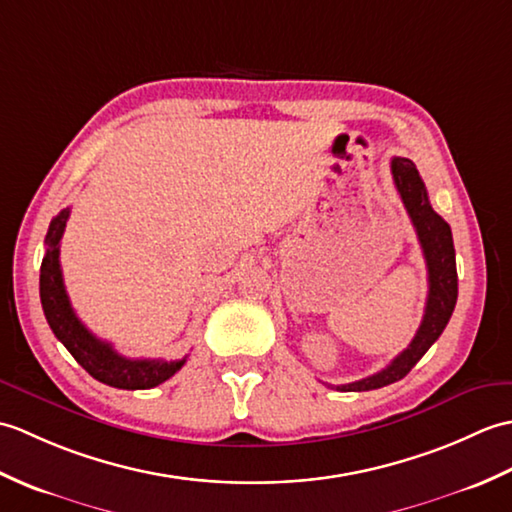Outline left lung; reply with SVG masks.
I'll return each mask as SVG.
<instances>
[{
  "mask_svg": "<svg viewBox=\"0 0 512 512\" xmlns=\"http://www.w3.org/2000/svg\"><path fill=\"white\" fill-rule=\"evenodd\" d=\"M391 176L400 193V200L411 217V224L416 228L418 242L422 246L424 262H427L429 275V295L424 306V317L420 328L413 336L407 350H402L394 361L378 374L367 376L356 383L339 385V391H369L396 383L405 378L411 367L427 354L429 347L438 341L442 330L453 314L455 301H458V270H455V248L451 226L431 209L427 189L416 165L409 158H391Z\"/></svg>",
  "mask_w": 512,
  "mask_h": 512,
  "instance_id": "8db88e82",
  "label": "left lung"
}]
</instances>
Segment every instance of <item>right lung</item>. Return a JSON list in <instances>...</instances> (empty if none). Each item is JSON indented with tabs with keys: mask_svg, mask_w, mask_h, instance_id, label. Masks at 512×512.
<instances>
[{
	"mask_svg": "<svg viewBox=\"0 0 512 512\" xmlns=\"http://www.w3.org/2000/svg\"><path fill=\"white\" fill-rule=\"evenodd\" d=\"M68 217L70 209H63L50 222L46 235V255H43L41 262L39 295L50 330L65 345V350L74 356V361L92 378L99 380V383L116 389H151L165 383L167 378H171L184 363H187V358H180V361H162V358H125L118 354L110 343L96 339L74 314L70 306V297L63 286L59 262L61 237Z\"/></svg>",
	"mask_w": 512,
	"mask_h": 512,
	"instance_id": "add662e5",
	"label": "right lung"
}]
</instances>
